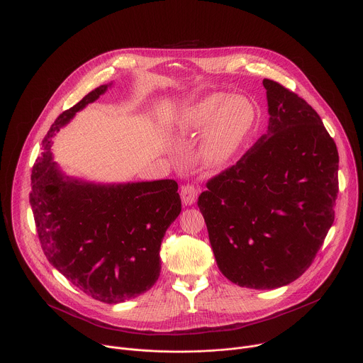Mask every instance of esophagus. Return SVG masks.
I'll list each match as a JSON object with an SVG mask.
<instances>
[{
  "mask_svg": "<svg viewBox=\"0 0 363 363\" xmlns=\"http://www.w3.org/2000/svg\"><path fill=\"white\" fill-rule=\"evenodd\" d=\"M199 186L196 184H184L182 187V191H180V197H182V201L184 206H191L196 203L197 200V196H199Z\"/></svg>",
  "mask_w": 363,
  "mask_h": 363,
  "instance_id": "obj_1",
  "label": "esophagus"
}]
</instances>
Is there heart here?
<instances>
[{
	"instance_id": "obj_1",
	"label": "heart",
	"mask_w": 363,
	"mask_h": 363,
	"mask_svg": "<svg viewBox=\"0 0 363 363\" xmlns=\"http://www.w3.org/2000/svg\"><path fill=\"white\" fill-rule=\"evenodd\" d=\"M255 125V108L245 96L207 95L183 108L174 118L176 136H194L204 130L199 162L211 170L224 169L238 153Z\"/></svg>"
}]
</instances>
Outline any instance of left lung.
<instances>
[{
	"mask_svg": "<svg viewBox=\"0 0 363 363\" xmlns=\"http://www.w3.org/2000/svg\"><path fill=\"white\" fill-rule=\"evenodd\" d=\"M268 132L199 196L220 271L231 282L272 289L312 264L335 218L339 156L319 115L264 79Z\"/></svg>",
	"mask_w": 363,
	"mask_h": 363,
	"instance_id": "obj_1",
	"label": "left lung"
}]
</instances>
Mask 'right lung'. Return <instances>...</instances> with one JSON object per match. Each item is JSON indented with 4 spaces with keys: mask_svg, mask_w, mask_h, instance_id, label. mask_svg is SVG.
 I'll return each instance as SVG.
<instances>
[{
    "mask_svg": "<svg viewBox=\"0 0 363 363\" xmlns=\"http://www.w3.org/2000/svg\"><path fill=\"white\" fill-rule=\"evenodd\" d=\"M109 85L62 112L45 139L33 174L30 203L48 261L77 288L106 303L150 289L160 275V244L182 211L174 180L94 184L64 176L51 139Z\"/></svg>",
    "mask_w": 363,
    "mask_h": 363,
    "instance_id": "right-lung-1",
    "label": "right lung"
}]
</instances>
